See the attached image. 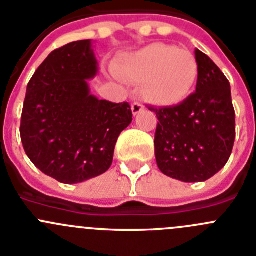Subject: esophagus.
<instances>
[{
	"label": "esophagus",
	"mask_w": 256,
	"mask_h": 256,
	"mask_svg": "<svg viewBox=\"0 0 256 256\" xmlns=\"http://www.w3.org/2000/svg\"><path fill=\"white\" fill-rule=\"evenodd\" d=\"M143 109H144V106H143L142 103H140V102H136V103L132 104L133 116H137V114H140Z\"/></svg>",
	"instance_id": "obj_1"
}]
</instances>
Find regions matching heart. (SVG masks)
<instances>
[{"label":"heart","mask_w":256,"mask_h":256,"mask_svg":"<svg viewBox=\"0 0 256 256\" xmlns=\"http://www.w3.org/2000/svg\"><path fill=\"white\" fill-rule=\"evenodd\" d=\"M116 72L126 82L143 84L144 98L160 106L186 100L198 78V66L191 52L160 42L122 56Z\"/></svg>","instance_id":"b5f03b06"}]
</instances>
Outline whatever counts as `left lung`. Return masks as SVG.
Instances as JSON below:
<instances>
[{"mask_svg": "<svg viewBox=\"0 0 256 256\" xmlns=\"http://www.w3.org/2000/svg\"><path fill=\"white\" fill-rule=\"evenodd\" d=\"M196 92L174 106L148 109L158 118L154 153L163 174L182 182H202L218 174L235 142V110L230 82L218 65L194 51Z\"/></svg>", "mask_w": 256, "mask_h": 256, "instance_id": "1", "label": "left lung"}]
</instances>
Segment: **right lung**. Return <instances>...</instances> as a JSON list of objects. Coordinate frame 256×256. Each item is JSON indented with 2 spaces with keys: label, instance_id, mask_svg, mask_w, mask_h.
Instances as JSON below:
<instances>
[{
  "label": "right lung",
  "instance_id": "add662e5",
  "mask_svg": "<svg viewBox=\"0 0 256 256\" xmlns=\"http://www.w3.org/2000/svg\"><path fill=\"white\" fill-rule=\"evenodd\" d=\"M96 72L92 41L80 40L54 50L28 84L20 126L24 150L42 174L62 184L108 171L116 140L132 122L128 103L90 94L88 79Z\"/></svg>",
  "mask_w": 256,
  "mask_h": 256
}]
</instances>
